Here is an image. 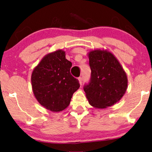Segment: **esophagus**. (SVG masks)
Wrapping results in <instances>:
<instances>
[{
	"label": "esophagus",
	"instance_id": "esophagus-1",
	"mask_svg": "<svg viewBox=\"0 0 152 152\" xmlns=\"http://www.w3.org/2000/svg\"><path fill=\"white\" fill-rule=\"evenodd\" d=\"M78 80H79V83L80 84V85H82V84H83V77H80L78 78Z\"/></svg>",
	"mask_w": 152,
	"mask_h": 152
}]
</instances>
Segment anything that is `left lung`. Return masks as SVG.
<instances>
[{
  "label": "left lung",
  "instance_id": "left-lung-1",
  "mask_svg": "<svg viewBox=\"0 0 152 152\" xmlns=\"http://www.w3.org/2000/svg\"><path fill=\"white\" fill-rule=\"evenodd\" d=\"M90 82L84 85L89 103L106 108L117 102L127 87V77L118 60L111 53L96 50L89 53Z\"/></svg>",
  "mask_w": 152,
  "mask_h": 152
}]
</instances>
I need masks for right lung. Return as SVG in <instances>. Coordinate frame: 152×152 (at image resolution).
I'll list each match as a JSON object with an SVG mask.
<instances>
[{
	"label": "right lung",
	"instance_id": "right-lung-1",
	"mask_svg": "<svg viewBox=\"0 0 152 152\" xmlns=\"http://www.w3.org/2000/svg\"><path fill=\"white\" fill-rule=\"evenodd\" d=\"M71 67L72 62L60 50L45 56L32 73L34 95L41 105L52 112L67 108L73 93L80 87L79 80L70 74Z\"/></svg>",
	"mask_w": 152,
	"mask_h": 152
}]
</instances>
